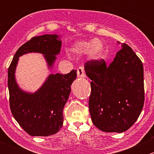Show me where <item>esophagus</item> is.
<instances>
[{"mask_svg":"<svg viewBox=\"0 0 154 154\" xmlns=\"http://www.w3.org/2000/svg\"><path fill=\"white\" fill-rule=\"evenodd\" d=\"M86 74H85V71H84V68L82 66H80L78 68H77V77H85Z\"/></svg>","mask_w":154,"mask_h":154,"instance_id":"1","label":"esophagus"}]
</instances>
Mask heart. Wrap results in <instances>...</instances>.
<instances>
[{"mask_svg": "<svg viewBox=\"0 0 154 154\" xmlns=\"http://www.w3.org/2000/svg\"><path fill=\"white\" fill-rule=\"evenodd\" d=\"M103 51V44L96 38L87 42H79L75 43L71 48L72 53L75 54H84L90 52V56L94 60L100 58Z\"/></svg>", "mask_w": 154, "mask_h": 154, "instance_id": "heart-1", "label": "heart"}]
</instances>
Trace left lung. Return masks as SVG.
Wrapping results in <instances>:
<instances>
[{"mask_svg":"<svg viewBox=\"0 0 154 154\" xmlns=\"http://www.w3.org/2000/svg\"><path fill=\"white\" fill-rule=\"evenodd\" d=\"M122 46L109 66L103 60L85 63L86 74L91 80L88 100L91 121L107 133L128 130L144 106L143 65L130 46Z\"/></svg>","mask_w":154,"mask_h":154,"instance_id":"8db88e82","label":"left lung"}]
</instances>
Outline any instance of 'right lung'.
Instances as JSON below:
<instances>
[{
    "label": "right lung",
    "mask_w": 154,
    "mask_h": 154,
    "mask_svg": "<svg viewBox=\"0 0 154 154\" xmlns=\"http://www.w3.org/2000/svg\"><path fill=\"white\" fill-rule=\"evenodd\" d=\"M62 41L56 34L32 37L18 49L8 69V88L12 114L23 130L32 136H48L57 133L63 127V112L77 77V71L67 74H50L34 93L19 88L15 77L18 58L28 53L44 55L48 68L54 66L60 54Z\"/></svg>",
    "instance_id": "obj_1"
}]
</instances>
